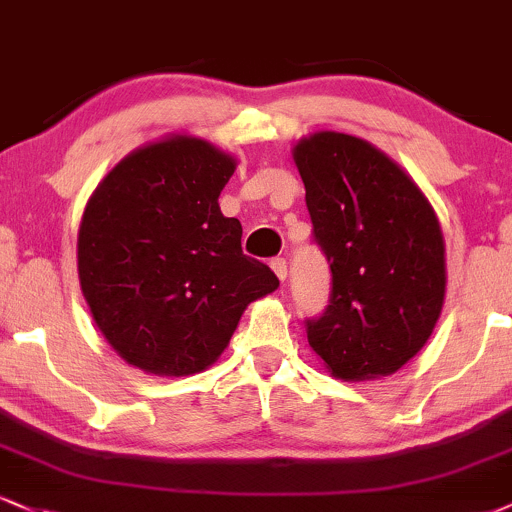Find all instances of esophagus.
Returning <instances> with one entry per match:
<instances>
[{
  "mask_svg": "<svg viewBox=\"0 0 512 512\" xmlns=\"http://www.w3.org/2000/svg\"><path fill=\"white\" fill-rule=\"evenodd\" d=\"M272 269H274V274L279 276L281 281H286V274H288V264H286V260H283V257H274V260H272Z\"/></svg>",
  "mask_w": 512,
  "mask_h": 512,
  "instance_id": "1",
  "label": "esophagus"
}]
</instances>
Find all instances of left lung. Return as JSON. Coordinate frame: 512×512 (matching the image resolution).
<instances>
[{"label":"left lung","mask_w":512,"mask_h":512,"mask_svg":"<svg viewBox=\"0 0 512 512\" xmlns=\"http://www.w3.org/2000/svg\"><path fill=\"white\" fill-rule=\"evenodd\" d=\"M312 233L329 260L324 315L307 341L343 381L389 377L420 353L446 295L443 233L400 166L355 135L319 131L293 147Z\"/></svg>","instance_id":"1"}]
</instances>
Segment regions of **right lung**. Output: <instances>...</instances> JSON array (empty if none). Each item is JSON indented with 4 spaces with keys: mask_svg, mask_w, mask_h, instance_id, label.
<instances>
[{
    "mask_svg": "<svg viewBox=\"0 0 512 512\" xmlns=\"http://www.w3.org/2000/svg\"><path fill=\"white\" fill-rule=\"evenodd\" d=\"M236 159L169 135L102 178L78 231V279L90 315L128 365L159 377L207 369L252 300L276 291L267 264L243 255L219 195Z\"/></svg>",
    "mask_w": 512,
    "mask_h": 512,
    "instance_id": "obj_1",
    "label": "right lung"
}]
</instances>
